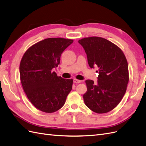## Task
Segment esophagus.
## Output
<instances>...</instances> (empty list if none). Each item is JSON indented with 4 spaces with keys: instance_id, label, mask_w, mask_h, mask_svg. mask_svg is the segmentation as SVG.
Segmentation results:
<instances>
[{
    "instance_id": "1",
    "label": "esophagus",
    "mask_w": 146,
    "mask_h": 146,
    "mask_svg": "<svg viewBox=\"0 0 146 146\" xmlns=\"http://www.w3.org/2000/svg\"><path fill=\"white\" fill-rule=\"evenodd\" d=\"M73 82L74 83H81V81L79 80H77V79H74Z\"/></svg>"
}]
</instances>
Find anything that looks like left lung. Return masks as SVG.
Here are the masks:
<instances>
[{"label": "left lung", "instance_id": "8db88e82", "mask_svg": "<svg viewBox=\"0 0 146 146\" xmlns=\"http://www.w3.org/2000/svg\"><path fill=\"white\" fill-rule=\"evenodd\" d=\"M87 55L89 66L98 67V82L87 80L84 103L98 113L113 110L125 95L129 81L128 66L122 50L102 37H85L78 41Z\"/></svg>", "mask_w": 146, "mask_h": 146}]
</instances>
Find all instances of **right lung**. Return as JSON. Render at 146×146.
<instances>
[{
    "instance_id": "1",
    "label": "right lung",
    "mask_w": 146,
    "mask_h": 146,
    "mask_svg": "<svg viewBox=\"0 0 146 146\" xmlns=\"http://www.w3.org/2000/svg\"><path fill=\"white\" fill-rule=\"evenodd\" d=\"M73 40L47 38L32 46L20 62V80L29 101L37 109L52 113L64 105L72 91L73 80L57 76L52 69L60 64V56Z\"/></svg>"
}]
</instances>
